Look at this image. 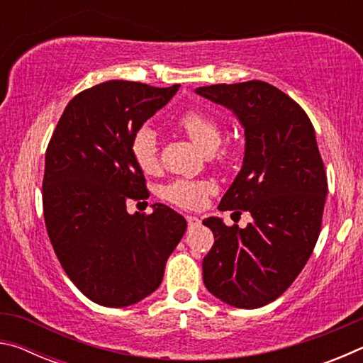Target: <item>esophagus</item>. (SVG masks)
Masks as SVG:
<instances>
[{
    "label": "esophagus",
    "instance_id": "obj_1",
    "mask_svg": "<svg viewBox=\"0 0 363 363\" xmlns=\"http://www.w3.org/2000/svg\"><path fill=\"white\" fill-rule=\"evenodd\" d=\"M187 224L190 227H196V225L201 224V220L199 218H195V216H187Z\"/></svg>",
    "mask_w": 363,
    "mask_h": 363
}]
</instances>
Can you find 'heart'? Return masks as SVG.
<instances>
[{
    "instance_id": "heart-1",
    "label": "heart",
    "mask_w": 363,
    "mask_h": 363,
    "mask_svg": "<svg viewBox=\"0 0 363 363\" xmlns=\"http://www.w3.org/2000/svg\"><path fill=\"white\" fill-rule=\"evenodd\" d=\"M192 143L201 152L211 153L218 149L223 139L219 123L203 110H189L177 120ZM131 157L139 169L145 174L155 173L158 168V136L152 126H143L134 133L130 144ZM214 190L211 182L206 181H174L163 189V196L177 206L195 210L203 205L208 195Z\"/></svg>"
}]
</instances>
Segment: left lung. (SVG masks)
I'll use <instances>...</instances> for the list:
<instances>
[{"mask_svg":"<svg viewBox=\"0 0 363 363\" xmlns=\"http://www.w3.org/2000/svg\"><path fill=\"white\" fill-rule=\"evenodd\" d=\"M195 93L229 108L243 128L242 169L218 208L253 218L245 229L203 220L214 235L203 284L225 304L256 309L293 284L320 233L328 186L315 131L291 97L259 79Z\"/></svg>","mask_w":363,"mask_h":363,"instance_id":"left-lung-1","label":"left lung"}]
</instances>
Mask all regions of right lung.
Listing matches in <instances>:
<instances>
[{
  "mask_svg": "<svg viewBox=\"0 0 363 363\" xmlns=\"http://www.w3.org/2000/svg\"><path fill=\"white\" fill-rule=\"evenodd\" d=\"M179 84H96L65 107L46 150L43 211L60 264L86 298L106 307L136 304L157 290L187 229L181 214L155 203L149 216L126 211L149 199L130 144Z\"/></svg>",
  "mask_w": 363,
  "mask_h": 363,
  "instance_id": "add662e5",
  "label": "right lung"
}]
</instances>
